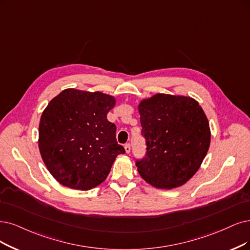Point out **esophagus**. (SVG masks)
Segmentation results:
<instances>
[{
  "label": "esophagus",
  "instance_id": "1",
  "mask_svg": "<svg viewBox=\"0 0 250 250\" xmlns=\"http://www.w3.org/2000/svg\"><path fill=\"white\" fill-rule=\"evenodd\" d=\"M125 150L126 153H130V151H131V145L130 144H125Z\"/></svg>",
  "mask_w": 250,
  "mask_h": 250
}]
</instances>
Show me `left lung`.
<instances>
[{
  "instance_id": "1",
  "label": "left lung",
  "mask_w": 250,
  "mask_h": 250,
  "mask_svg": "<svg viewBox=\"0 0 250 250\" xmlns=\"http://www.w3.org/2000/svg\"><path fill=\"white\" fill-rule=\"evenodd\" d=\"M146 141V156L136 163L150 186L172 189L186 184L200 169L208 152V118L190 97L155 94L138 105Z\"/></svg>"
}]
</instances>
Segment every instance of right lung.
<instances>
[{
	"mask_svg": "<svg viewBox=\"0 0 250 250\" xmlns=\"http://www.w3.org/2000/svg\"><path fill=\"white\" fill-rule=\"evenodd\" d=\"M116 104L101 91L63 89L43 111L38 145L53 178L72 189L88 190L105 181L125 148L107 114Z\"/></svg>",
	"mask_w": 250,
	"mask_h": 250,
	"instance_id": "right-lung-1",
	"label": "right lung"
}]
</instances>
